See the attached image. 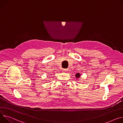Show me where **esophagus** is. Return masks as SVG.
I'll use <instances>...</instances> for the list:
<instances>
[{
    "instance_id": "34e87169",
    "label": "esophagus",
    "mask_w": 123,
    "mask_h": 123,
    "mask_svg": "<svg viewBox=\"0 0 123 123\" xmlns=\"http://www.w3.org/2000/svg\"><path fill=\"white\" fill-rule=\"evenodd\" d=\"M62 71H63V72H66V71H67V69H62Z\"/></svg>"
}]
</instances>
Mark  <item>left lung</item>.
<instances>
[{
    "label": "left lung",
    "mask_w": 123,
    "mask_h": 123,
    "mask_svg": "<svg viewBox=\"0 0 123 123\" xmlns=\"http://www.w3.org/2000/svg\"><path fill=\"white\" fill-rule=\"evenodd\" d=\"M80 75L81 74H80L79 73H77L75 75V77L76 79H80Z\"/></svg>",
    "instance_id": "8db88e82"
}]
</instances>
